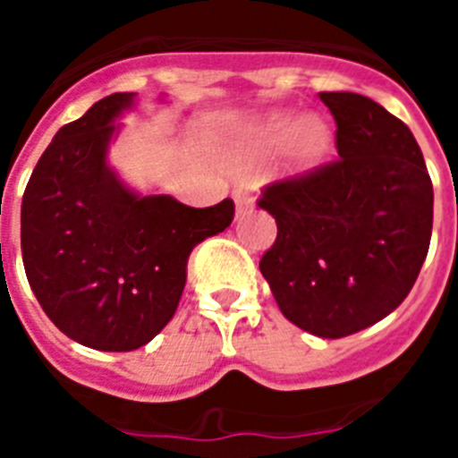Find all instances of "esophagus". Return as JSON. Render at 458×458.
I'll return each instance as SVG.
<instances>
[{"mask_svg":"<svg viewBox=\"0 0 458 458\" xmlns=\"http://www.w3.org/2000/svg\"><path fill=\"white\" fill-rule=\"evenodd\" d=\"M233 201H236V213H238V216H242V213H248V210L252 208V204H254L252 194H250L248 190H242V188H238L236 192H233Z\"/></svg>","mask_w":458,"mask_h":458,"instance_id":"1","label":"esophagus"}]
</instances>
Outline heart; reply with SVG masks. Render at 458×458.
Listing matches in <instances>:
<instances>
[{"instance_id": "obj_1", "label": "heart", "mask_w": 458, "mask_h": 458, "mask_svg": "<svg viewBox=\"0 0 458 458\" xmlns=\"http://www.w3.org/2000/svg\"><path fill=\"white\" fill-rule=\"evenodd\" d=\"M279 144V160L289 174H310L321 167L333 151V128L317 114L291 121L286 112H275L242 132L236 141V157L248 163Z\"/></svg>"}]
</instances>
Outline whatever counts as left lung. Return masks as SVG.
Listing matches in <instances>:
<instances>
[{"mask_svg": "<svg viewBox=\"0 0 458 458\" xmlns=\"http://www.w3.org/2000/svg\"><path fill=\"white\" fill-rule=\"evenodd\" d=\"M337 123L333 163L264 188L277 222L261 275L305 333L339 339L386 318L428 252L434 185L403 121L367 96L323 91Z\"/></svg>", "mask_w": 458, "mask_h": 458, "instance_id": "1", "label": "left lung"}]
</instances>
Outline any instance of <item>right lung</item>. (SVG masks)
Segmentation results:
<instances>
[{
	"label": "right lung",
	"mask_w": 458,
	"mask_h": 458,
	"mask_svg": "<svg viewBox=\"0 0 458 458\" xmlns=\"http://www.w3.org/2000/svg\"><path fill=\"white\" fill-rule=\"evenodd\" d=\"M135 93H112L66 123L22 197L20 245L36 301L66 337L98 351H135L179 307L188 257L233 220V201L192 208L137 194L107 165L114 123Z\"/></svg>",
	"instance_id": "1"
}]
</instances>
